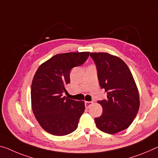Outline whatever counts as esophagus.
<instances>
[{
  "instance_id": "esophagus-1",
  "label": "esophagus",
  "mask_w": 158,
  "mask_h": 158,
  "mask_svg": "<svg viewBox=\"0 0 158 158\" xmlns=\"http://www.w3.org/2000/svg\"><path fill=\"white\" fill-rule=\"evenodd\" d=\"M93 102H85V108H89V106H90L91 105H93Z\"/></svg>"
}]
</instances>
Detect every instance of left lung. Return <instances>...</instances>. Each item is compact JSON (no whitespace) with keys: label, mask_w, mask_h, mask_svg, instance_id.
Here are the masks:
<instances>
[{"label":"left lung","mask_w":158,"mask_h":158,"mask_svg":"<svg viewBox=\"0 0 158 158\" xmlns=\"http://www.w3.org/2000/svg\"><path fill=\"white\" fill-rule=\"evenodd\" d=\"M95 63L101 88L105 89L106 99L98 101L103 112L94 118L102 131L114 134L131 124L140 106L139 93L128 65L122 59L108 53H90Z\"/></svg>","instance_id":"left-lung-1"}]
</instances>
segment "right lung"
<instances>
[{
	"mask_svg": "<svg viewBox=\"0 0 158 158\" xmlns=\"http://www.w3.org/2000/svg\"><path fill=\"white\" fill-rule=\"evenodd\" d=\"M89 52L54 56L40 65L31 87V109L44 130L61 136L73 132L85 111L84 101L63 97L70 83V71L85 61Z\"/></svg>",
	"mask_w": 158,
	"mask_h": 158,
	"instance_id": "obj_1",
	"label": "right lung"
}]
</instances>
